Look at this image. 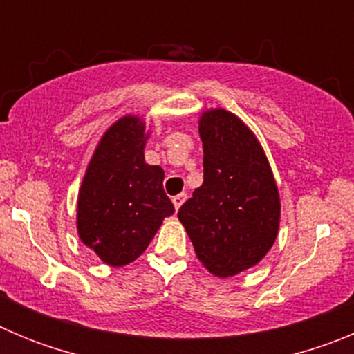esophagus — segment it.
<instances>
[{
	"label": "esophagus",
	"mask_w": 354,
	"mask_h": 354,
	"mask_svg": "<svg viewBox=\"0 0 354 354\" xmlns=\"http://www.w3.org/2000/svg\"><path fill=\"white\" fill-rule=\"evenodd\" d=\"M184 200H186V193H179V195H175L174 198H171V202H174V207L179 211L180 205L184 204Z\"/></svg>",
	"instance_id": "1"
}]
</instances>
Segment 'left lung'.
<instances>
[{"mask_svg":"<svg viewBox=\"0 0 354 354\" xmlns=\"http://www.w3.org/2000/svg\"><path fill=\"white\" fill-rule=\"evenodd\" d=\"M204 183L179 209L196 259L214 277L257 266L274 245L282 202L261 142L236 113L209 108L198 118Z\"/></svg>","mask_w":354,"mask_h":354,"instance_id":"left-lung-1","label":"left lung"}]
</instances>
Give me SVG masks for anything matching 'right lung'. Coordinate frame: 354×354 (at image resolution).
<instances>
[{"label": "right lung", "mask_w": 354, "mask_h": 354, "mask_svg": "<svg viewBox=\"0 0 354 354\" xmlns=\"http://www.w3.org/2000/svg\"><path fill=\"white\" fill-rule=\"evenodd\" d=\"M145 118L127 113L101 136L77 193L80 241L111 268L131 264L150 245L174 204L165 171L145 162Z\"/></svg>", "instance_id": "obj_1"}]
</instances>
